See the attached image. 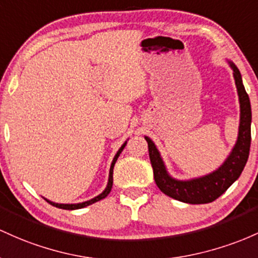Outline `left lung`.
Wrapping results in <instances>:
<instances>
[{
    "instance_id": "obj_1",
    "label": "left lung",
    "mask_w": 258,
    "mask_h": 258,
    "mask_svg": "<svg viewBox=\"0 0 258 258\" xmlns=\"http://www.w3.org/2000/svg\"><path fill=\"white\" fill-rule=\"evenodd\" d=\"M233 69L240 102V124L236 144L234 145L230 155L218 169L210 174L190 179L178 180L172 178L167 172L157 147L150 138L145 137L149 145V155L153 169V178L162 192L169 198L185 202V204L200 205L210 204L227 191L236 179L239 178L247 162L251 145V105L250 98L242 84L241 74L233 62H229Z\"/></svg>"
}]
</instances>
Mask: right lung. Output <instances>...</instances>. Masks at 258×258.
<instances>
[{"label":"right lung","instance_id":"1","mask_svg":"<svg viewBox=\"0 0 258 258\" xmlns=\"http://www.w3.org/2000/svg\"><path fill=\"white\" fill-rule=\"evenodd\" d=\"M125 145H126V141H125V143H124L123 145H121V147H120V149L118 150L117 153H115V156H114L113 161H112L111 168H109V176H108V183H107V186H106V189L103 190V191L101 192L100 195L96 196V198H94V199L89 200V201L82 202V204H56V202H52V201H50V200L45 199L46 201H47L48 204H50V205H52V206H54V207H58V208H63V210H79V208H84V207L89 206V205H92V204H95V202L100 201V200L105 199L106 196L108 195L109 192H111L112 185H113V168H114L115 161L118 160V157H119L120 152L123 151V149H124V147H125Z\"/></svg>","mask_w":258,"mask_h":258}]
</instances>
